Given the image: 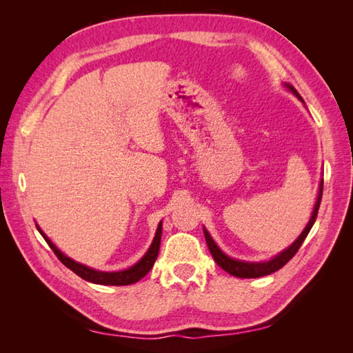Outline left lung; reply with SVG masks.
<instances>
[{
	"instance_id": "1",
	"label": "left lung",
	"mask_w": 353,
	"mask_h": 353,
	"mask_svg": "<svg viewBox=\"0 0 353 353\" xmlns=\"http://www.w3.org/2000/svg\"><path fill=\"white\" fill-rule=\"evenodd\" d=\"M283 86L287 88L292 95H296L297 99L305 104L301 94H299L290 83H283ZM321 192H323V181H320L316 205H314L311 219H310L308 224H306V228L302 230V234L297 236L296 241L292 243L290 247H287V249L282 250L281 253H277L276 256H273L272 259H268V261L250 262V261H241V259H235V258L228 256V254L224 253L219 245H216V243L214 241V238L206 230V228H203V234H205V238H206L208 249H209V252H211L214 261L224 270V272H228L229 274L235 276V277H243V279H244V277H245V279H250V277H261V276H267V274H272V273L277 272V270L282 268L285 264H287V262L297 253V250L301 249V245L305 241L306 235L310 234L311 228L314 226V223H316L317 212H319V208H320V201H321Z\"/></svg>"
}]
</instances>
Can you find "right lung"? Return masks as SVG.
Listing matches in <instances>:
<instances>
[{"label":"right lung","instance_id":"1","mask_svg":"<svg viewBox=\"0 0 353 353\" xmlns=\"http://www.w3.org/2000/svg\"><path fill=\"white\" fill-rule=\"evenodd\" d=\"M36 228H37V230H39V234L43 236L45 241L48 243L51 250L56 253V256L61 259L63 265L72 270V272L77 276H80L81 279L92 282V283H99V285H130V283H134L139 279H142V277H144L154 265L157 253H159L161 236H162V221H159V224H157L154 238L152 241V245L148 247V250L145 252L144 256H142L137 262V264L129 267V268H125V270H121V272H100V270H95V268L88 267L85 264H80V262L71 259L70 256H66L63 252L59 250L57 247L52 244L51 239L43 234V230L37 226V224H36Z\"/></svg>","mask_w":353,"mask_h":353}]
</instances>
